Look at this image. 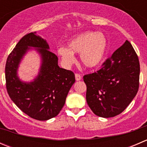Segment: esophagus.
Segmentation results:
<instances>
[{
	"instance_id": "1",
	"label": "esophagus",
	"mask_w": 147,
	"mask_h": 147,
	"mask_svg": "<svg viewBox=\"0 0 147 147\" xmlns=\"http://www.w3.org/2000/svg\"><path fill=\"white\" fill-rule=\"evenodd\" d=\"M75 79H76L77 81H80L82 79V76L79 74H75Z\"/></svg>"
}]
</instances>
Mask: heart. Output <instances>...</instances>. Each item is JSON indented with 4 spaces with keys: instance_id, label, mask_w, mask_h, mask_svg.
Returning <instances> with one entry per match:
<instances>
[{
    "instance_id": "b5f03b06",
    "label": "heart",
    "mask_w": 147,
    "mask_h": 147,
    "mask_svg": "<svg viewBox=\"0 0 147 147\" xmlns=\"http://www.w3.org/2000/svg\"><path fill=\"white\" fill-rule=\"evenodd\" d=\"M107 39L102 32L86 31L74 37L67 42V47H60L57 54L66 67L75 63L74 54L79 53V59L84 67L93 69L101 64L107 50Z\"/></svg>"
}]
</instances>
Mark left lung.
Masks as SVG:
<instances>
[{"label":"left lung","mask_w":147,"mask_h":147,"mask_svg":"<svg viewBox=\"0 0 147 147\" xmlns=\"http://www.w3.org/2000/svg\"><path fill=\"white\" fill-rule=\"evenodd\" d=\"M139 72L137 54L126 40L100 70L83 77L87 85L86 100L92 111L104 118L121 113L137 94Z\"/></svg>","instance_id":"left-lung-1"}]
</instances>
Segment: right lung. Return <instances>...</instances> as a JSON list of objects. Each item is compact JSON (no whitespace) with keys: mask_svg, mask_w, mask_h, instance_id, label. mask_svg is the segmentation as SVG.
I'll return each mask as SVG.
<instances>
[{"mask_svg":"<svg viewBox=\"0 0 147 147\" xmlns=\"http://www.w3.org/2000/svg\"><path fill=\"white\" fill-rule=\"evenodd\" d=\"M32 50L39 55L41 65L37 76L26 82L17 72L24 56ZM5 80L15 105L31 118L45 121L60 113L75 78L72 71L59 67L58 58L50 51L47 40L33 32L23 37L8 57Z\"/></svg>","mask_w":147,"mask_h":147,"instance_id":"1","label":"right lung"}]
</instances>
